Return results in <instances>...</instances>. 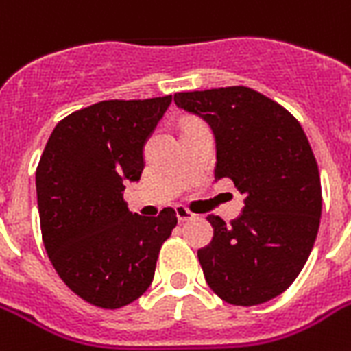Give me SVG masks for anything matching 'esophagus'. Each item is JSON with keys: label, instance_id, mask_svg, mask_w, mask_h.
<instances>
[{"label": "esophagus", "instance_id": "obj_1", "mask_svg": "<svg viewBox=\"0 0 351 351\" xmlns=\"http://www.w3.org/2000/svg\"><path fill=\"white\" fill-rule=\"evenodd\" d=\"M175 211H176V217H178V220H180V222H184V220H189V219H195V213H191V211H189L186 206H176Z\"/></svg>", "mask_w": 351, "mask_h": 351}]
</instances>
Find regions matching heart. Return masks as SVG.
Returning <instances> with one entry per match:
<instances>
[{"label": "heart", "instance_id": "1", "mask_svg": "<svg viewBox=\"0 0 351 351\" xmlns=\"http://www.w3.org/2000/svg\"><path fill=\"white\" fill-rule=\"evenodd\" d=\"M189 123H193V121H189Z\"/></svg>", "mask_w": 351, "mask_h": 351}]
</instances>
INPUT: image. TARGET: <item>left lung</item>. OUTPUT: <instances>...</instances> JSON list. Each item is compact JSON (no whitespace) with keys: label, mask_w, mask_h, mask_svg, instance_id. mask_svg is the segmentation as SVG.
I'll return each mask as SVG.
<instances>
[{"label":"left lung","mask_w":351,"mask_h":351,"mask_svg":"<svg viewBox=\"0 0 351 351\" xmlns=\"http://www.w3.org/2000/svg\"><path fill=\"white\" fill-rule=\"evenodd\" d=\"M175 104L213 129L215 180L230 178L245 195L231 224L208 217L204 277L230 304L267 302L291 286L315 244L322 191L310 142L288 109L244 85L176 93Z\"/></svg>","instance_id":"1"}]
</instances>
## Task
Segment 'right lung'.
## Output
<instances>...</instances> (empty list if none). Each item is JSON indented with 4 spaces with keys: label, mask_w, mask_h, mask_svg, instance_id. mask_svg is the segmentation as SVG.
I'll use <instances>...</instances> for the list:
<instances>
[{
    "label": "right lung",
    "mask_w": 351,
    "mask_h": 351,
    "mask_svg": "<svg viewBox=\"0 0 351 351\" xmlns=\"http://www.w3.org/2000/svg\"><path fill=\"white\" fill-rule=\"evenodd\" d=\"M171 104L106 100L58 121L36 167L41 239L60 278L85 302L118 310L151 286L173 208L132 215L125 184L143 171V143Z\"/></svg>",
    "instance_id": "obj_1"
}]
</instances>
